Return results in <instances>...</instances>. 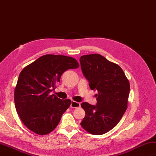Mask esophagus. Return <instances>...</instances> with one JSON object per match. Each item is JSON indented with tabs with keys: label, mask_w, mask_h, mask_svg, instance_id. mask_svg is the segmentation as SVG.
Returning <instances> with one entry per match:
<instances>
[{
	"label": "esophagus",
	"mask_w": 156,
	"mask_h": 156,
	"mask_svg": "<svg viewBox=\"0 0 156 156\" xmlns=\"http://www.w3.org/2000/svg\"><path fill=\"white\" fill-rule=\"evenodd\" d=\"M81 106V104L79 103V102H75L74 101H73L71 102V104H70V107L71 108H78V107H80Z\"/></svg>",
	"instance_id": "1"
}]
</instances>
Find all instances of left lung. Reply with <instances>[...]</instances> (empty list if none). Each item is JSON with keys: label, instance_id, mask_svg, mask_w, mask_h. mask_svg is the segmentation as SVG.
Here are the masks:
<instances>
[{"label": "left lung", "instance_id": "left-lung-1", "mask_svg": "<svg viewBox=\"0 0 156 156\" xmlns=\"http://www.w3.org/2000/svg\"><path fill=\"white\" fill-rule=\"evenodd\" d=\"M79 61L90 89L98 92L96 105L81 103L86 115L80 124L90 134H103L118 124L127 109L130 83L121 67L101 55H82Z\"/></svg>", "mask_w": 156, "mask_h": 156}]
</instances>
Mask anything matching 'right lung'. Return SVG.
Returning a JSON list of instances; mask_svg holds the SVG:
<instances>
[{
  "instance_id": "add662e5",
  "label": "right lung",
  "mask_w": 156,
  "mask_h": 156,
  "mask_svg": "<svg viewBox=\"0 0 156 156\" xmlns=\"http://www.w3.org/2000/svg\"><path fill=\"white\" fill-rule=\"evenodd\" d=\"M79 66L72 57L47 54L22 70L15 88L14 101L17 114L29 130L45 135L56 128L71 101L61 100L50 93L64 71Z\"/></svg>"
}]
</instances>
